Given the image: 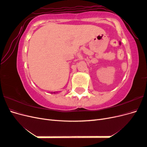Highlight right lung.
I'll return each mask as SVG.
<instances>
[{
    "label": "right lung",
    "instance_id": "1",
    "mask_svg": "<svg viewBox=\"0 0 147 147\" xmlns=\"http://www.w3.org/2000/svg\"><path fill=\"white\" fill-rule=\"evenodd\" d=\"M54 93H55V92H54Z\"/></svg>",
    "mask_w": 147,
    "mask_h": 147
}]
</instances>
